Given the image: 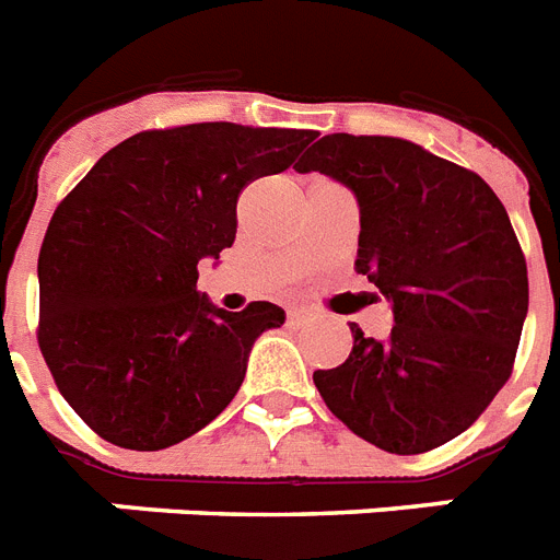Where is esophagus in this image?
Masks as SVG:
<instances>
[{
	"label": "esophagus",
	"mask_w": 560,
	"mask_h": 560,
	"mask_svg": "<svg viewBox=\"0 0 560 560\" xmlns=\"http://www.w3.org/2000/svg\"><path fill=\"white\" fill-rule=\"evenodd\" d=\"M307 316H311V313H307V311H290L288 313L290 322H302V319H307Z\"/></svg>",
	"instance_id": "1"
}]
</instances>
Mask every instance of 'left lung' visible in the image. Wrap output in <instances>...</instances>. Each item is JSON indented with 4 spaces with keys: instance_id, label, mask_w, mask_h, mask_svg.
<instances>
[{
    "instance_id": "8db88e82",
    "label": "left lung",
    "mask_w": 560,
    "mask_h": 560,
    "mask_svg": "<svg viewBox=\"0 0 560 560\" xmlns=\"http://www.w3.org/2000/svg\"><path fill=\"white\" fill-rule=\"evenodd\" d=\"M295 170L357 195V272L394 311L385 342L353 325L351 357L313 374L325 406L390 454L448 443L506 385L529 311L501 198L475 172L380 135H325Z\"/></svg>"
}]
</instances>
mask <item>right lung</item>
<instances>
[{
  "label": "right lung",
  "mask_w": 560,
  "mask_h": 560,
  "mask_svg": "<svg viewBox=\"0 0 560 560\" xmlns=\"http://www.w3.org/2000/svg\"><path fill=\"white\" fill-rule=\"evenodd\" d=\"M316 131L192 122L108 149L62 198L39 249V351L66 402L108 443L158 452L238 394L279 304L198 293V261L235 241L241 189L279 175Z\"/></svg>",
  "instance_id": "1"
}]
</instances>
